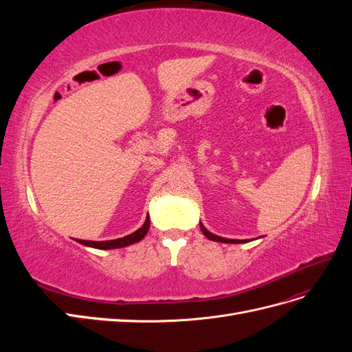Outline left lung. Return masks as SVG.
<instances>
[{"mask_svg":"<svg viewBox=\"0 0 352 352\" xmlns=\"http://www.w3.org/2000/svg\"><path fill=\"white\" fill-rule=\"evenodd\" d=\"M201 232L204 233V236H207L210 241H216V242H225V243H242V242H247V241H241V239H226V238H221V236H217V235H212L211 232H208L204 226L201 225Z\"/></svg>","mask_w":352,"mask_h":352,"instance_id":"obj_1","label":"left lung"}]
</instances>
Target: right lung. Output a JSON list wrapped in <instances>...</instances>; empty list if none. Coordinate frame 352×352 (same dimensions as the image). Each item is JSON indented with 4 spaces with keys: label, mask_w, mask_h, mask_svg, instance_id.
<instances>
[{
    "label": "right lung",
    "mask_w": 352,
    "mask_h": 352,
    "mask_svg": "<svg viewBox=\"0 0 352 352\" xmlns=\"http://www.w3.org/2000/svg\"><path fill=\"white\" fill-rule=\"evenodd\" d=\"M148 229H150V217H146L142 228H140L136 232L131 233V235L119 238V239H113V241H82V239H76V241L79 243H82V245H87V247H91V248L116 250V248L127 247V245H132L135 242H140L148 233Z\"/></svg>",
    "instance_id": "add662e5"
}]
</instances>
